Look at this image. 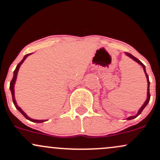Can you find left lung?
Returning a JSON list of instances; mask_svg holds the SVG:
<instances>
[{"instance_id": "left-lung-1", "label": "left lung", "mask_w": 160, "mask_h": 160, "mask_svg": "<svg viewBox=\"0 0 160 160\" xmlns=\"http://www.w3.org/2000/svg\"><path fill=\"white\" fill-rule=\"evenodd\" d=\"M125 54H126L127 56L130 57V58H132V60H134V61H135V62H137L138 63H139L140 65H141V66H142V67H143V71H144V73H145V75H146V77H147V80H148V98H147V100H146V101H145V103L143 104V106H142V107H141V108H140L139 110H138V113L136 114L135 116H130V117L127 118V119H128V120H131V119H135V118L137 117V116H139V115L141 113V112H142V111H143V109H144L145 107H146V106H147V105H148V103H149V101H150V81H149V77H148V74H147L146 69H145V66L143 65V64L142 63V62H141V61H140L139 60H138V59L136 58V57H134L133 56V55H132V54H131V53H127V52H126V53H125Z\"/></svg>"}]
</instances>
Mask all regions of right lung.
Here are the masks:
<instances>
[{
  "mask_svg": "<svg viewBox=\"0 0 160 160\" xmlns=\"http://www.w3.org/2000/svg\"><path fill=\"white\" fill-rule=\"evenodd\" d=\"M30 54H32V53H28V54H26V56L23 57V59L20 62H19V64L17 66V68H16V69L14 70L13 72V77H12V79L11 80V82H10V91H11V94H12V102H13L14 105H15L16 108H17L18 110L19 111V112L22 113L23 116H25V118L27 119L28 120H29V121L31 122H37V123H41V122H45L47 120H37V119H31V118L28 117L27 115L24 112L22 111V109L20 108L19 107H18V105L17 104V102H16V100H15V96H14V85H15V82H16V80H17V73H18V71H19V67H20V66L22 65V63L23 62H24V60H26L27 58V57L29 56Z\"/></svg>",
  "mask_w": 160,
  "mask_h": 160,
  "instance_id": "1",
  "label": "right lung"
}]
</instances>
